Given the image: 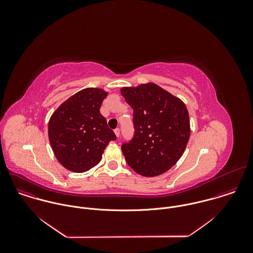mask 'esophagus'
<instances>
[{
    "label": "esophagus",
    "mask_w": 253,
    "mask_h": 253,
    "mask_svg": "<svg viewBox=\"0 0 253 253\" xmlns=\"http://www.w3.org/2000/svg\"><path fill=\"white\" fill-rule=\"evenodd\" d=\"M114 132H115V134H116L117 137L120 136V129H119V128H116V129L114 130Z\"/></svg>",
    "instance_id": "34e87169"
}]
</instances>
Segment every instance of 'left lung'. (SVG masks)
<instances>
[{
  "label": "left lung",
  "instance_id": "1",
  "mask_svg": "<svg viewBox=\"0 0 253 253\" xmlns=\"http://www.w3.org/2000/svg\"><path fill=\"white\" fill-rule=\"evenodd\" d=\"M121 93L133 109L134 135L122 145L127 165L146 177L165 173L178 162L190 138L184 102L154 83L122 87Z\"/></svg>",
  "mask_w": 253,
  "mask_h": 253
}]
</instances>
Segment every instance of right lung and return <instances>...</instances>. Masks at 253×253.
<instances>
[{
  "instance_id": "obj_1",
  "label": "right lung",
  "mask_w": 253,
  "mask_h": 253,
  "mask_svg": "<svg viewBox=\"0 0 253 253\" xmlns=\"http://www.w3.org/2000/svg\"><path fill=\"white\" fill-rule=\"evenodd\" d=\"M108 92L97 87L80 90L64 101L48 122V139L57 161L73 172H84L101 161L116 135L100 114Z\"/></svg>"
}]
</instances>
